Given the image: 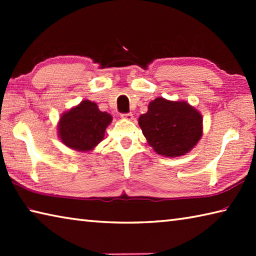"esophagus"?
Returning a JSON list of instances; mask_svg holds the SVG:
<instances>
[{
  "instance_id": "obj_1",
  "label": "esophagus",
  "mask_w": 256,
  "mask_h": 256,
  "mask_svg": "<svg viewBox=\"0 0 256 256\" xmlns=\"http://www.w3.org/2000/svg\"><path fill=\"white\" fill-rule=\"evenodd\" d=\"M120 116H122L123 118L128 120H133V114H132V112H125V114H122Z\"/></svg>"
}]
</instances>
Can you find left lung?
<instances>
[{
  "instance_id": "obj_1",
  "label": "left lung",
  "mask_w": 256,
  "mask_h": 256,
  "mask_svg": "<svg viewBox=\"0 0 256 256\" xmlns=\"http://www.w3.org/2000/svg\"><path fill=\"white\" fill-rule=\"evenodd\" d=\"M138 125L156 152L166 157L188 154L202 136V116L186 102L156 98Z\"/></svg>"
}]
</instances>
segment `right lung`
I'll use <instances>...</instances> for the list:
<instances>
[{"label":"right lung","instance_id":"obj_1","mask_svg":"<svg viewBox=\"0 0 256 256\" xmlns=\"http://www.w3.org/2000/svg\"><path fill=\"white\" fill-rule=\"evenodd\" d=\"M110 122V114L99 110L94 102L84 100L79 106L62 115L58 124V136L63 144L70 148L88 151L102 140L105 130Z\"/></svg>","mask_w":256,"mask_h":256}]
</instances>
